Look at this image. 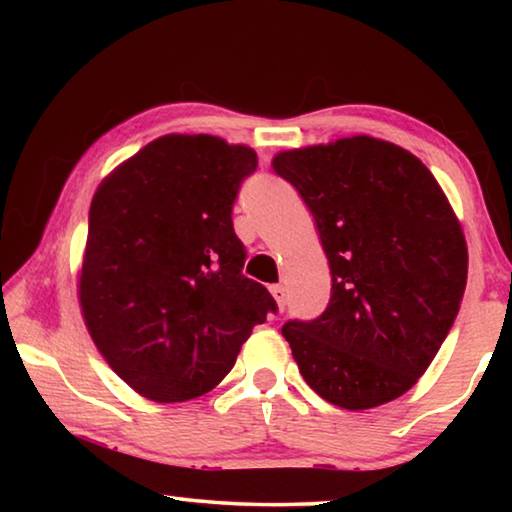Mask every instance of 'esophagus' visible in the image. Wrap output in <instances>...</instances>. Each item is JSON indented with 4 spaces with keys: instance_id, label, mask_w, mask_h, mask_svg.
I'll return each mask as SVG.
<instances>
[{
    "instance_id": "1",
    "label": "esophagus",
    "mask_w": 512,
    "mask_h": 512,
    "mask_svg": "<svg viewBox=\"0 0 512 512\" xmlns=\"http://www.w3.org/2000/svg\"><path fill=\"white\" fill-rule=\"evenodd\" d=\"M271 293L277 302V307H280V311H284V307H287V289H284L282 284H273Z\"/></svg>"
}]
</instances>
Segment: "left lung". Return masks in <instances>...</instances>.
I'll return each mask as SVG.
<instances>
[{
	"mask_svg": "<svg viewBox=\"0 0 512 512\" xmlns=\"http://www.w3.org/2000/svg\"><path fill=\"white\" fill-rule=\"evenodd\" d=\"M314 214L332 298L282 336L307 384L341 409L404 395L452 329L467 282L461 223L431 171L368 135L277 153Z\"/></svg>",
	"mask_w": 512,
	"mask_h": 512,
	"instance_id": "left-lung-1",
	"label": "left lung"
}]
</instances>
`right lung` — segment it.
I'll list each match as a JSON object with an SVG mask.
<instances>
[{
  "label": "right lung",
  "instance_id": "right-lung-1",
  "mask_svg": "<svg viewBox=\"0 0 512 512\" xmlns=\"http://www.w3.org/2000/svg\"><path fill=\"white\" fill-rule=\"evenodd\" d=\"M257 169L248 146L164 135L103 180L90 205L79 296L117 375L153 402L219 384L277 305L244 273L232 207Z\"/></svg>",
  "mask_w": 512,
  "mask_h": 512
}]
</instances>
